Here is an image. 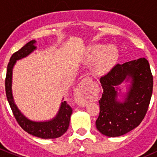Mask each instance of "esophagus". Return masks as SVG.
<instances>
[{"mask_svg":"<svg viewBox=\"0 0 157 157\" xmlns=\"http://www.w3.org/2000/svg\"><path fill=\"white\" fill-rule=\"evenodd\" d=\"M76 100L78 105L81 106H84L87 104V100L86 99V93H85L84 88L83 87L82 84L79 85L78 87L76 90Z\"/></svg>","mask_w":157,"mask_h":157,"instance_id":"obj_1","label":"esophagus"}]
</instances>
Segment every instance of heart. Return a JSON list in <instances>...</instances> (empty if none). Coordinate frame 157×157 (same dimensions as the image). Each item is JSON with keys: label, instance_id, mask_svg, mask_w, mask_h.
<instances>
[{"label": "heart", "instance_id": "heart-1", "mask_svg": "<svg viewBox=\"0 0 157 157\" xmlns=\"http://www.w3.org/2000/svg\"><path fill=\"white\" fill-rule=\"evenodd\" d=\"M118 52L113 46L95 45L89 48L86 57L87 64H93V73L96 75H104L108 73L115 62Z\"/></svg>", "mask_w": 157, "mask_h": 157}]
</instances>
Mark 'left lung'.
I'll list each match as a JSON object with an SVG mask.
<instances>
[{"label": "left lung", "instance_id": "obj_1", "mask_svg": "<svg viewBox=\"0 0 157 157\" xmlns=\"http://www.w3.org/2000/svg\"><path fill=\"white\" fill-rule=\"evenodd\" d=\"M131 80L123 102L117 100L118 86ZM103 89L99 100L98 131L107 137H119L139 125L144 118L153 93V75L144 58L114 66L100 78Z\"/></svg>", "mask_w": 157, "mask_h": 157}]
</instances>
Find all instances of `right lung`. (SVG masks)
<instances>
[{
    "label": "right lung",
    "instance_id": "obj_1",
    "mask_svg": "<svg viewBox=\"0 0 157 157\" xmlns=\"http://www.w3.org/2000/svg\"><path fill=\"white\" fill-rule=\"evenodd\" d=\"M36 41L32 40L17 52L13 54L7 65L5 79V90L10 106L16 120L25 131L35 137L42 139H54L61 137L68 129L70 118L72 109L66 101L61 102L59 111L55 118L46 121H34L26 118L14 103L12 94V74L16 61L28 56L36 49L34 44Z\"/></svg>",
    "mask_w": 157,
    "mask_h": 157
}]
</instances>
